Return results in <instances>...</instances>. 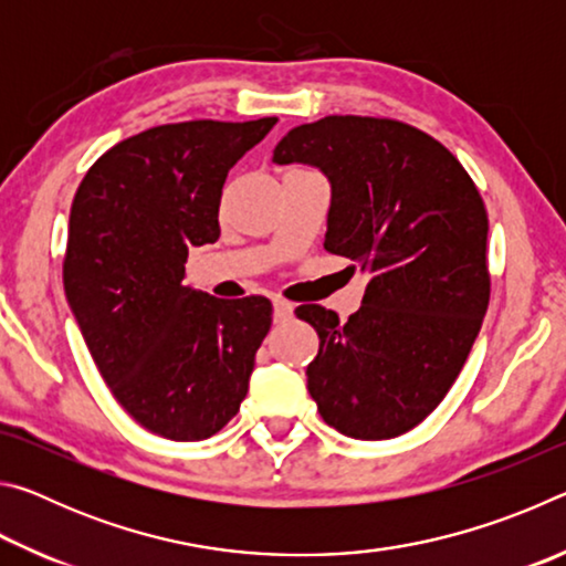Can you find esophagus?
<instances>
[{
  "label": "esophagus",
  "instance_id": "obj_1",
  "mask_svg": "<svg viewBox=\"0 0 566 566\" xmlns=\"http://www.w3.org/2000/svg\"><path fill=\"white\" fill-rule=\"evenodd\" d=\"M294 306L284 300H274V322H286L292 317Z\"/></svg>",
  "mask_w": 566,
  "mask_h": 566
}]
</instances>
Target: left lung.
Listing matches in <instances>:
<instances>
[{"instance_id":"1","label":"left lung","mask_w":566,"mask_h":566,"mask_svg":"<svg viewBox=\"0 0 566 566\" xmlns=\"http://www.w3.org/2000/svg\"><path fill=\"white\" fill-rule=\"evenodd\" d=\"M272 161L329 179L324 249L369 274L347 322L319 304L296 306L319 334L306 389L342 434H405L454 385L490 304L482 197L452 151L395 119L302 124Z\"/></svg>"}]
</instances>
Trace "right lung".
I'll use <instances>...</instances> for the list:
<instances>
[{"label": "right lung", "mask_w": 566, "mask_h": 566, "mask_svg": "<svg viewBox=\"0 0 566 566\" xmlns=\"http://www.w3.org/2000/svg\"><path fill=\"white\" fill-rule=\"evenodd\" d=\"M274 124L151 127L104 151L74 195L66 302L114 399L151 434L199 442L247 397L272 302L209 296L185 284V264L219 239L229 169Z\"/></svg>", "instance_id": "1"}]
</instances>
